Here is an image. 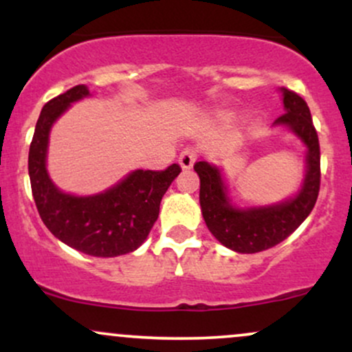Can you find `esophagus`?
<instances>
[{
	"mask_svg": "<svg viewBox=\"0 0 352 352\" xmlns=\"http://www.w3.org/2000/svg\"><path fill=\"white\" fill-rule=\"evenodd\" d=\"M195 160H197V152L193 151V148H185V151L179 155V164L184 170L185 168L192 167V165L195 164Z\"/></svg>",
	"mask_w": 352,
	"mask_h": 352,
	"instance_id": "obj_1",
	"label": "esophagus"
}]
</instances>
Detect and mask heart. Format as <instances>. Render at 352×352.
<instances>
[{"mask_svg": "<svg viewBox=\"0 0 352 352\" xmlns=\"http://www.w3.org/2000/svg\"><path fill=\"white\" fill-rule=\"evenodd\" d=\"M221 119H223V120H228L230 117H228V116H223V117H221Z\"/></svg>", "mask_w": 352, "mask_h": 352, "instance_id": "b5f03b06", "label": "heart"}]
</instances>
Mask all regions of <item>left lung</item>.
I'll list each match as a JSON object with an SVG mask.
<instances>
[{
  "label": "left lung",
  "mask_w": 352,
  "mask_h": 352,
  "mask_svg": "<svg viewBox=\"0 0 352 352\" xmlns=\"http://www.w3.org/2000/svg\"><path fill=\"white\" fill-rule=\"evenodd\" d=\"M285 114L273 127L288 129L305 145V175L288 199L268 205L238 207L221 168L208 162L193 165L200 177V208L205 223L221 245L236 253H258L281 243L308 218L319 193V142L305 99L286 87L278 89Z\"/></svg>",
  "instance_id": "obj_1"
}]
</instances>
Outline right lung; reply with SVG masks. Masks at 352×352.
Here are the masks:
<instances>
[{
  "instance_id": "add662e5",
  "label": "right lung",
  "mask_w": 352,
  "mask_h": 352,
  "mask_svg": "<svg viewBox=\"0 0 352 352\" xmlns=\"http://www.w3.org/2000/svg\"><path fill=\"white\" fill-rule=\"evenodd\" d=\"M91 98L80 84L43 107L28 157L31 190L39 217L58 240L91 256L112 258L131 253L147 240L159 217L160 201L180 167L129 172L124 179L94 195L63 192L47 172L52 125L74 102Z\"/></svg>"
}]
</instances>
